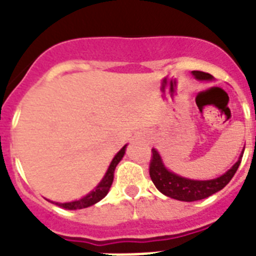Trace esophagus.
<instances>
[{
    "instance_id": "1",
    "label": "esophagus",
    "mask_w": 256,
    "mask_h": 256,
    "mask_svg": "<svg viewBox=\"0 0 256 256\" xmlns=\"http://www.w3.org/2000/svg\"><path fill=\"white\" fill-rule=\"evenodd\" d=\"M140 136H142V132H140Z\"/></svg>"
}]
</instances>
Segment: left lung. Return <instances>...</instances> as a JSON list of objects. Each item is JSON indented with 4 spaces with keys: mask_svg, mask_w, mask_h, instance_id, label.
<instances>
[{
    "mask_svg": "<svg viewBox=\"0 0 256 256\" xmlns=\"http://www.w3.org/2000/svg\"><path fill=\"white\" fill-rule=\"evenodd\" d=\"M191 73L199 81H211L212 80V76L204 73V72L194 70ZM152 160H150V178H152V183L166 196L183 200V202L200 200V199L207 198V196L222 190L234 176L243 156L242 152L239 160L234 164V166L218 178L208 179V180H195V179L180 176V175L175 174L168 168H166L160 152H156V148H152ZM243 152H244V148H243Z\"/></svg>",
    "mask_w": 256,
    "mask_h": 256,
    "instance_id": "8db88e82",
    "label": "left lung"
}]
</instances>
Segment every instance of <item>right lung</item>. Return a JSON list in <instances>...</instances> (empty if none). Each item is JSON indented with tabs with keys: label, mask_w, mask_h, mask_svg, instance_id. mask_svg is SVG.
I'll return each mask as SVG.
<instances>
[{
	"label": "right lung",
	"mask_w": 256,
	"mask_h": 256,
	"mask_svg": "<svg viewBox=\"0 0 256 256\" xmlns=\"http://www.w3.org/2000/svg\"><path fill=\"white\" fill-rule=\"evenodd\" d=\"M126 146H128V144H124V148L116 152V156L112 158V164H110V166H108V171H106V174H104L102 180L98 183V186H96L94 190L90 191L88 195H85L84 198L78 199V200H73V202H66V203H58V202H53V203H56V204L60 207H64V208H66V210H80V208H86V207L92 206V204H96V202H100V199H104V196L108 195L110 187H112V179H114V170H116V164H120V160L124 158V152H126Z\"/></svg>",
	"instance_id": "1"
}]
</instances>
